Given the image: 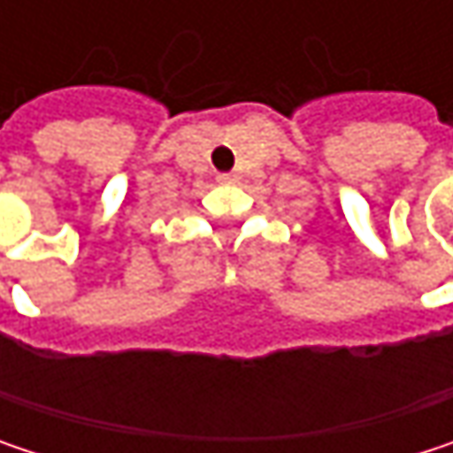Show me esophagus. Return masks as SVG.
I'll list each match as a JSON object with an SVG mask.
<instances>
[{
  "label": "esophagus",
  "instance_id": "34e87169",
  "mask_svg": "<svg viewBox=\"0 0 453 453\" xmlns=\"http://www.w3.org/2000/svg\"><path fill=\"white\" fill-rule=\"evenodd\" d=\"M218 180H220V183H235V175H233V173H220Z\"/></svg>",
  "mask_w": 453,
  "mask_h": 453
}]
</instances>
